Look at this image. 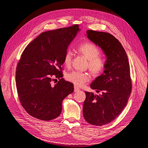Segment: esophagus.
<instances>
[{"label":"esophagus","mask_w":148,"mask_h":148,"mask_svg":"<svg viewBox=\"0 0 148 148\" xmlns=\"http://www.w3.org/2000/svg\"><path fill=\"white\" fill-rule=\"evenodd\" d=\"M79 91V88L78 87H77V86H74V91L75 92H78Z\"/></svg>","instance_id":"1"}]
</instances>
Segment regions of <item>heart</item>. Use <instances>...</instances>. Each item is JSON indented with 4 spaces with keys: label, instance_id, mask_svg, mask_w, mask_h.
Returning a JSON list of instances; mask_svg holds the SVG:
<instances>
[{
    "label": "heart",
    "instance_id": "b5f03b06",
    "mask_svg": "<svg viewBox=\"0 0 148 148\" xmlns=\"http://www.w3.org/2000/svg\"><path fill=\"white\" fill-rule=\"evenodd\" d=\"M78 51L88 60V69L93 75L101 74L105 67V62L100 57L101 51L95 44L91 42H84L79 45ZM73 59V53L70 49H67L64 56V64L70 66ZM66 79L77 86H82L89 81L88 73L79 71H73L66 75Z\"/></svg>",
    "mask_w": 148,
    "mask_h": 148
}]
</instances>
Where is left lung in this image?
<instances>
[{
	"mask_svg": "<svg viewBox=\"0 0 148 148\" xmlns=\"http://www.w3.org/2000/svg\"><path fill=\"white\" fill-rule=\"evenodd\" d=\"M87 37L99 46L106 56L104 71L90 85L99 95L85 91L84 118L96 126L110 123L122 112L132 92V79L127 55L114 36L88 30Z\"/></svg>",
	"mask_w": 148,
	"mask_h": 148,
	"instance_id": "1",
	"label": "left lung"
}]
</instances>
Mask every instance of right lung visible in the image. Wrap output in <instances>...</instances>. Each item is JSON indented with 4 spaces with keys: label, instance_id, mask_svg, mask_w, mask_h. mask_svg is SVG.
Instances as JSON below:
<instances>
[{
    "label": "right lung",
    "instance_id": "1",
    "mask_svg": "<svg viewBox=\"0 0 148 148\" xmlns=\"http://www.w3.org/2000/svg\"><path fill=\"white\" fill-rule=\"evenodd\" d=\"M79 26L47 31L26 47L17 65L15 80L22 106L33 117L51 120L59 117L62 101L73 92V84L65 81L62 65ZM61 79L51 85L54 75Z\"/></svg>",
    "mask_w": 148,
    "mask_h": 148
}]
</instances>
